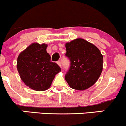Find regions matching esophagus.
Wrapping results in <instances>:
<instances>
[{
	"instance_id": "obj_1",
	"label": "esophagus",
	"mask_w": 126,
	"mask_h": 126,
	"mask_svg": "<svg viewBox=\"0 0 126 126\" xmlns=\"http://www.w3.org/2000/svg\"><path fill=\"white\" fill-rule=\"evenodd\" d=\"M57 64H58L59 66L61 68V66H62V65H61V62H60V61H57Z\"/></svg>"
}]
</instances>
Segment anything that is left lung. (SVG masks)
I'll return each mask as SVG.
<instances>
[{
    "label": "left lung",
    "instance_id": "8db88e82",
    "mask_svg": "<svg viewBox=\"0 0 126 126\" xmlns=\"http://www.w3.org/2000/svg\"><path fill=\"white\" fill-rule=\"evenodd\" d=\"M70 66L65 79L70 88L85 90L94 84L103 70V55L94 44L82 38L65 44Z\"/></svg>",
    "mask_w": 126,
    "mask_h": 126
}]
</instances>
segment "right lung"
<instances>
[{
  "label": "right lung",
  "instance_id": "obj_1",
  "mask_svg": "<svg viewBox=\"0 0 126 126\" xmlns=\"http://www.w3.org/2000/svg\"><path fill=\"white\" fill-rule=\"evenodd\" d=\"M47 45L32 43L20 52L17 58V70L21 80L32 89L44 91L51 85L60 67L51 61L46 51Z\"/></svg>",
  "mask_w": 126,
  "mask_h": 126
}]
</instances>
